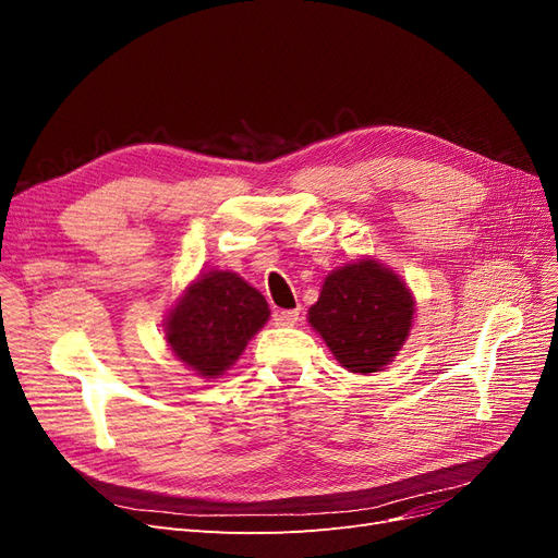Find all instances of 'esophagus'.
Returning a JSON list of instances; mask_svg holds the SVG:
<instances>
[{
    "label": "esophagus",
    "instance_id": "34e87169",
    "mask_svg": "<svg viewBox=\"0 0 558 558\" xmlns=\"http://www.w3.org/2000/svg\"><path fill=\"white\" fill-rule=\"evenodd\" d=\"M300 320V312L298 310H281L275 314V324L281 326V328H289V326H295Z\"/></svg>",
    "mask_w": 558,
    "mask_h": 558
}]
</instances>
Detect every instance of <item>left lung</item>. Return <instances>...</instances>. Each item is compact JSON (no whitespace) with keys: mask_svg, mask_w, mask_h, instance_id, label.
I'll list each match as a JSON object with an SVG mask.
<instances>
[{"mask_svg":"<svg viewBox=\"0 0 558 558\" xmlns=\"http://www.w3.org/2000/svg\"><path fill=\"white\" fill-rule=\"evenodd\" d=\"M412 314V295L398 275L377 260H361L324 281L310 324L347 369L367 375L391 363Z\"/></svg>","mask_w":558,"mask_h":558,"instance_id":"obj_1","label":"left lung"}]
</instances>
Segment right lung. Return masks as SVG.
I'll return each mask as SVG.
<instances>
[{"instance_id": "obj_1", "label": "right lung", "mask_w": 558, "mask_h": 558, "mask_svg": "<svg viewBox=\"0 0 558 558\" xmlns=\"http://www.w3.org/2000/svg\"><path fill=\"white\" fill-rule=\"evenodd\" d=\"M269 316L265 298L232 272L195 281L167 318V342L202 377H218L240 359Z\"/></svg>"}]
</instances>
